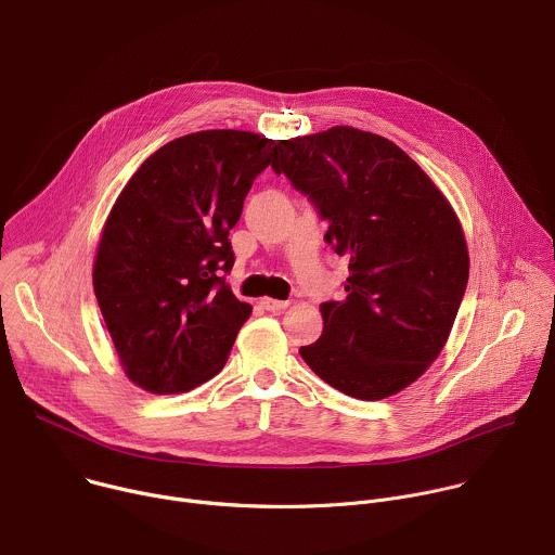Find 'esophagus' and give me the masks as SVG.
Returning <instances> with one entry per match:
<instances>
[{"label": "esophagus", "instance_id": "esophagus-1", "mask_svg": "<svg viewBox=\"0 0 555 555\" xmlns=\"http://www.w3.org/2000/svg\"><path fill=\"white\" fill-rule=\"evenodd\" d=\"M261 307L268 311H283L289 307V300H276V298H263Z\"/></svg>", "mask_w": 555, "mask_h": 555}]
</instances>
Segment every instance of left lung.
I'll list each match as a JSON object with an SVG mask.
<instances>
[{
	"mask_svg": "<svg viewBox=\"0 0 555 555\" xmlns=\"http://www.w3.org/2000/svg\"><path fill=\"white\" fill-rule=\"evenodd\" d=\"M328 220L348 257L344 300L300 354L331 388L382 401L412 386L444 348L468 283L462 224L434 180L397 143L352 126L281 141L272 160Z\"/></svg>",
	"mask_w": 555,
	"mask_h": 555,
	"instance_id": "obj_1",
	"label": "left lung"
}]
</instances>
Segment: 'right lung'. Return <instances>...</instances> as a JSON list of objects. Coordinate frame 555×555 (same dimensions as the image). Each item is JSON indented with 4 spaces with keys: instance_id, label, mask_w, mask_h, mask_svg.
I'll return each mask as SVG.
<instances>
[{
    "instance_id": "obj_1",
    "label": "right lung",
    "mask_w": 555,
    "mask_h": 555,
    "mask_svg": "<svg viewBox=\"0 0 555 555\" xmlns=\"http://www.w3.org/2000/svg\"><path fill=\"white\" fill-rule=\"evenodd\" d=\"M281 141L201 130L150 154L117 196L100 235L93 292L126 377L152 395L216 377L253 307L220 272L253 180Z\"/></svg>"
}]
</instances>
